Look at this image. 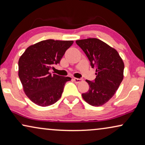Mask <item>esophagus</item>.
Returning <instances> with one entry per match:
<instances>
[{
  "instance_id": "1",
  "label": "esophagus",
  "mask_w": 145,
  "mask_h": 145,
  "mask_svg": "<svg viewBox=\"0 0 145 145\" xmlns=\"http://www.w3.org/2000/svg\"><path fill=\"white\" fill-rule=\"evenodd\" d=\"M82 80H83L82 78H74V81L76 83H79V82H82Z\"/></svg>"
}]
</instances>
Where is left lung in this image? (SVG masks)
Listing matches in <instances>:
<instances>
[{
	"instance_id": "1",
	"label": "left lung",
	"mask_w": 145,
	"mask_h": 145,
	"mask_svg": "<svg viewBox=\"0 0 145 145\" xmlns=\"http://www.w3.org/2000/svg\"><path fill=\"white\" fill-rule=\"evenodd\" d=\"M96 69L94 81L86 80L88 92L82 94L84 100L92 106L104 105L114 96L123 78L124 63L116 49L97 38L76 41Z\"/></svg>"
}]
</instances>
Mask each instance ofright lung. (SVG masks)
I'll return each instance as SVG.
<instances>
[{"label":"right lung","instance_id":"add662e5","mask_svg":"<svg viewBox=\"0 0 145 145\" xmlns=\"http://www.w3.org/2000/svg\"><path fill=\"white\" fill-rule=\"evenodd\" d=\"M73 41L47 39L31 45L18 61V76L24 92L37 106L46 107L57 102L65 84L71 78L49 72L60 63Z\"/></svg>","mask_w":145,"mask_h":145}]
</instances>
